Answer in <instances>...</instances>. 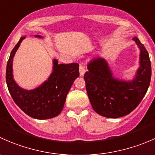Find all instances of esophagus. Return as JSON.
<instances>
[{
	"mask_svg": "<svg viewBox=\"0 0 155 155\" xmlns=\"http://www.w3.org/2000/svg\"><path fill=\"white\" fill-rule=\"evenodd\" d=\"M85 71H86V70H85V67L81 65V66L79 67V73H80V76H82V75L85 74Z\"/></svg>",
	"mask_w": 155,
	"mask_h": 155,
	"instance_id": "1",
	"label": "esophagus"
}]
</instances>
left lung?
Instances as JSON below:
<instances>
[{"mask_svg":"<svg viewBox=\"0 0 155 155\" xmlns=\"http://www.w3.org/2000/svg\"><path fill=\"white\" fill-rule=\"evenodd\" d=\"M140 50V67L132 80L114 78L105 58H97L87 64L84 75L89 101L94 110L107 118H116L130 113L146 94L151 76V61L146 48L133 37Z\"/></svg>","mask_w":155,"mask_h":155,"instance_id":"left-lung-1","label":"left lung"}]
</instances>
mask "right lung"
<instances>
[{
    "mask_svg": "<svg viewBox=\"0 0 155 155\" xmlns=\"http://www.w3.org/2000/svg\"><path fill=\"white\" fill-rule=\"evenodd\" d=\"M34 37H43L40 35ZM25 38V36L21 37L11 51L7 61L6 82L8 90L14 102L30 117L40 120L54 118L62 111L69 91L75 79L79 77V64H58V60L53 59L52 72L47 80L34 89L22 88L13 79L12 61L20 43Z\"/></svg>",
    "mask_w": 155,
    "mask_h": 155,
    "instance_id": "right-lung-1",
    "label": "right lung"
}]
</instances>
